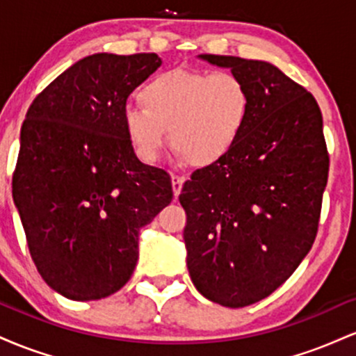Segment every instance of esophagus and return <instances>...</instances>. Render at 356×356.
Instances as JSON below:
<instances>
[{"label":"esophagus","instance_id":"obj_1","mask_svg":"<svg viewBox=\"0 0 356 356\" xmlns=\"http://www.w3.org/2000/svg\"><path fill=\"white\" fill-rule=\"evenodd\" d=\"M184 182H186V177H182V175H177V174L172 175V191H174L175 197H177V195L181 194Z\"/></svg>","mask_w":356,"mask_h":356}]
</instances>
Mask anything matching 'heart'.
<instances>
[{
    "label": "heart",
    "instance_id": "obj_1",
    "mask_svg": "<svg viewBox=\"0 0 356 356\" xmlns=\"http://www.w3.org/2000/svg\"><path fill=\"white\" fill-rule=\"evenodd\" d=\"M142 105L125 107L122 124L134 150L155 164L170 142L187 162L209 167L226 159L251 115L246 81L232 72L167 70L138 92Z\"/></svg>",
    "mask_w": 356,
    "mask_h": 356
}]
</instances>
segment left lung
<instances>
[{
	"instance_id": "8db88e82",
	"label": "left lung",
	"mask_w": 356,
	"mask_h": 356,
	"mask_svg": "<svg viewBox=\"0 0 356 356\" xmlns=\"http://www.w3.org/2000/svg\"><path fill=\"white\" fill-rule=\"evenodd\" d=\"M201 58L246 81L251 115L232 152L184 184L187 268L202 296L243 308L280 288L312 249L330 157L305 87L268 61Z\"/></svg>"
}]
</instances>
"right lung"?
I'll list each match as a JSON object with an SVG mask.
<instances>
[{"mask_svg": "<svg viewBox=\"0 0 356 356\" xmlns=\"http://www.w3.org/2000/svg\"><path fill=\"white\" fill-rule=\"evenodd\" d=\"M155 53H95L36 95L19 136L13 201L28 249L68 300L117 293L138 259V231L172 201L165 170L127 138V99L161 67Z\"/></svg>", "mask_w": 356, "mask_h": 356, "instance_id": "right-lung-1", "label": "right lung"}]
</instances>
